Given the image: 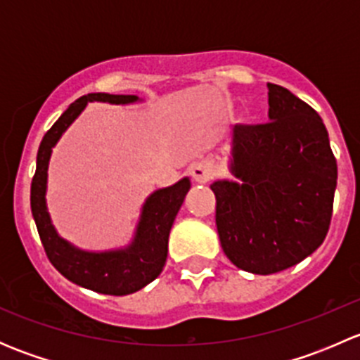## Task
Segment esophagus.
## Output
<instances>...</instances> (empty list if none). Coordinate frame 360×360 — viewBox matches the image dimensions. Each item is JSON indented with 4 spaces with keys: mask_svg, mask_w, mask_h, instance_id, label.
Segmentation results:
<instances>
[{
    "mask_svg": "<svg viewBox=\"0 0 360 360\" xmlns=\"http://www.w3.org/2000/svg\"><path fill=\"white\" fill-rule=\"evenodd\" d=\"M190 172L195 183H207V181L212 177V167H210L209 163L200 162V163H195V165L191 167Z\"/></svg>",
    "mask_w": 360,
    "mask_h": 360,
    "instance_id": "obj_1",
    "label": "esophagus"
}]
</instances>
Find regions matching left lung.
<instances>
[{
	"label": "left lung",
	"instance_id": "left-lung-1",
	"mask_svg": "<svg viewBox=\"0 0 360 360\" xmlns=\"http://www.w3.org/2000/svg\"><path fill=\"white\" fill-rule=\"evenodd\" d=\"M268 120L235 125L228 169L216 179L221 248L240 270L270 275L321 248L331 223L338 167L317 111L268 83Z\"/></svg>",
	"mask_w": 360,
	"mask_h": 360
}]
</instances>
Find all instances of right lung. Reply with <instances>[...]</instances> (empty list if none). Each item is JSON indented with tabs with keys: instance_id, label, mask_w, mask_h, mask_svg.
<instances>
[{
	"instance_id": "add662e5",
	"label": "right lung",
	"mask_w": 360,
	"mask_h": 360,
	"mask_svg": "<svg viewBox=\"0 0 360 360\" xmlns=\"http://www.w3.org/2000/svg\"><path fill=\"white\" fill-rule=\"evenodd\" d=\"M89 103L127 104L143 103L137 96H112L96 92L79 97L69 104L45 134L36 157V172L31 183V212L39 238L50 263L72 284L101 294L125 296L146 288L162 274L169 250V233L174 219L190 191V177H183L172 186L158 188L141 207L139 219L132 238L123 248L86 250L71 244L56 230L46 207V184L52 150L72 122L82 115Z\"/></svg>"
}]
</instances>
